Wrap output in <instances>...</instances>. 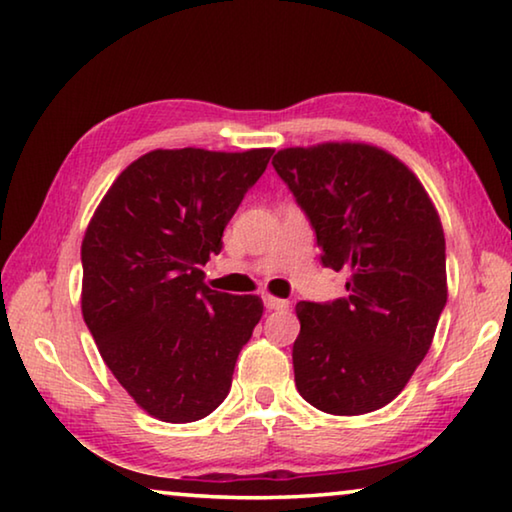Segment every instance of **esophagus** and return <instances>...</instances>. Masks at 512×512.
<instances>
[{
    "label": "esophagus",
    "mask_w": 512,
    "mask_h": 512,
    "mask_svg": "<svg viewBox=\"0 0 512 512\" xmlns=\"http://www.w3.org/2000/svg\"><path fill=\"white\" fill-rule=\"evenodd\" d=\"M264 305H266V308H269V310H287V308H289V301L276 299V296L266 294V296H264Z\"/></svg>",
    "instance_id": "1"
}]
</instances>
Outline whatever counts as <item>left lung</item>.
Returning <instances> with one entry per match:
<instances>
[{"label":"left lung","mask_w":512,"mask_h":512,"mask_svg":"<svg viewBox=\"0 0 512 512\" xmlns=\"http://www.w3.org/2000/svg\"><path fill=\"white\" fill-rule=\"evenodd\" d=\"M273 167L308 216L322 264L349 271L345 299L296 303V388L326 414L381 409L425 358L446 305L439 213L416 174L372 144L282 149Z\"/></svg>","instance_id":"left-lung-1"}]
</instances>
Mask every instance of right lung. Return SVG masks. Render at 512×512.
Masks as SVG:
<instances>
[{"instance_id":"obj_1","label":"right lung","mask_w":512,"mask_h":512,"mask_svg":"<svg viewBox=\"0 0 512 512\" xmlns=\"http://www.w3.org/2000/svg\"><path fill=\"white\" fill-rule=\"evenodd\" d=\"M273 149H156L119 174L82 239V317L128 395L165 423L227 398L262 319L259 296L204 285L200 266L262 177Z\"/></svg>"}]
</instances>
